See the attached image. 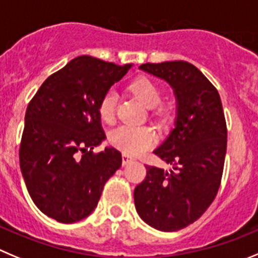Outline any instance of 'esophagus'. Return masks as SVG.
<instances>
[{
  "label": "esophagus",
  "mask_w": 258,
  "mask_h": 258,
  "mask_svg": "<svg viewBox=\"0 0 258 258\" xmlns=\"http://www.w3.org/2000/svg\"><path fill=\"white\" fill-rule=\"evenodd\" d=\"M121 159H122V164H124V166L132 163L133 161H136V158H134V157H132V156H129V154H122Z\"/></svg>",
  "instance_id": "34e87169"
}]
</instances>
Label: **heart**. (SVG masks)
I'll return each mask as SVG.
<instances>
[{
    "mask_svg": "<svg viewBox=\"0 0 258 258\" xmlns=\"http://www.w3.org/2000/svg\"><path fill=\"white\" fill-rule=\"evenodd\" d=\"M132 94L147 107L152 109V116L162 125L173 119V110L168 105L157 106L162 100V90L157 83L147 77H139L129 86ZM116 95L109 91L102 96L99 104V116L105 124H111L115 120ZM156 134L151 127L121 125L110 134V143L126 154H139L153 146Z\"/></svg>",
    "mask_w": 258,
    "mask_h": 258,
    "instance_id": "b5f03b06",
    "label": "heart"
}]
</instances>
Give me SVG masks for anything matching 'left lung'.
<instances>
[{
  "mask_svg": "<svg viewBox=\"0 0 258 258\" xmlns=\"http://www.w3.org/2000/svg\"><path fill=\"white\" fill-rule=\"evenodd\" d=\"M139 70L172 87L176 120L167 139L153 151L172 170L146 166L134 204L147 224L175 232L204 214L219 190L227 152L224 112L217 88L191 63H146Z\"/></svg>",
  "mask_w": 258,
  "mask_h": 258,
  "instance_id": "left-lung-1",
  "label": "left lung"
}]
</instances>
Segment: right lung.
<instances>
[{
	"instance_id": "add662e5",
	"label": "right lung",
	"mask_w": 258,
	"mask_h": 258,
	"mask_svg": "<svg viewBox=\"0 0 258 258\" xmlns=\"http://www.w3.org/2000/svg\"><path fill=\"white\" fill-rule=\"evenodd\" d=\"M132 64L81 55L49 76L25 114L20 167L34 204L49 218L75 223L94 212L106 181L121 166L105 141L99 104Z\"/></svg>"
}]
</instances>
